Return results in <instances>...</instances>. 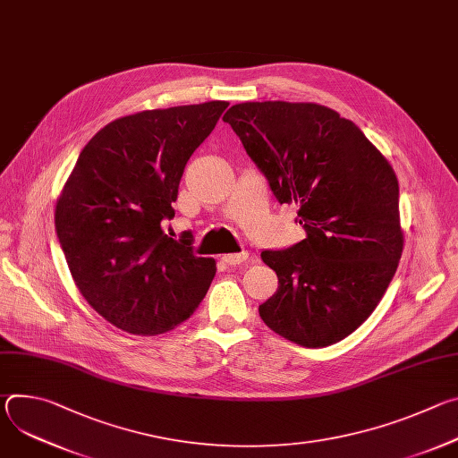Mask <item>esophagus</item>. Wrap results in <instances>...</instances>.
I'll return each instance as SVG.
<instances>
[{"label":"esophagus","instance_id":"34e87169","mask_svg":"<svg viewBox=\"0 0 458 458\" xmlns=\"http://www.w3.org/2000/svg\"><path fill=\"white\" fill-rule=\"evenodd\" d=\"M246 259H248V251H241V253H226V255H223V263H225V265H228V267H235V265L244 263Z\"/></svg>","mask_w":458,"mask_h":458}]
</instances>
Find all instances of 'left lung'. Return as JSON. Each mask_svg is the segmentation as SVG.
<instances>
[{
    "label": "left lung",
    "instance_id": "left-lung-1",
    "mask_svg": "<svg viewBox=\"0 0 458 458\" xmlns=\"http://www.w3.org/2000/svg\"><path fill=\"white\" fill-rule=\"evenodd\" d=\"M223 121L306 230L301 242L260 253L279 277L260 318L306 348L343 341L377 308L403 255L394 168L355 123L322 105L239 103Z\"/></svg>",
    "mask_w": 458,
    "mask_h": 458
}]
</instances>
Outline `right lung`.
I'll return each instance as SVG.
<instances>
[{"mask_svg":"<svg viewBox=\"0 0 458 458\" xmlns=\"http://www.w3.org/2000/svg\"><path fill=\"white\" fill-rule=\"evenodd\" d=\"M226 101L119 117L87 143L55 205V232L87 302L115 328L157 335L186 320L207 295L216 260L191 237L165 233L190 156Z\"/></svg>","mask_w":458,"mask_h":458,"instance_id":"add662e5","label":"right lung"}]
</instances>
